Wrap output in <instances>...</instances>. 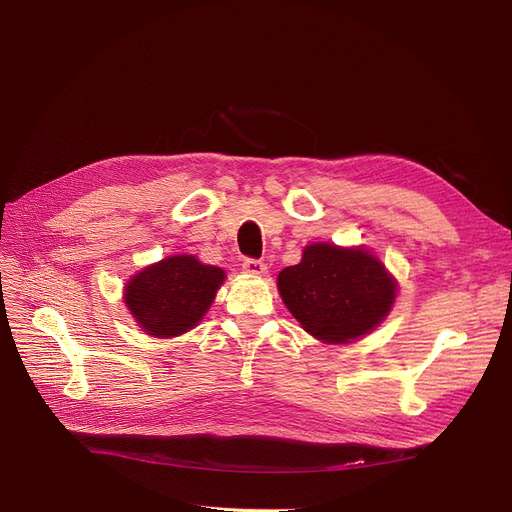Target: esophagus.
I'll use <instances>...</instances> for the list:
<instances>
[{"mask_svg": "<svg viewBox=\"0 0 512 512\" xmlns=\"http://www.w3.org/2000/svg\"><path fill=\"white\" fill-rule=\"evenodd\" d=\"M242 272L249 274V276H263L267 272V265L259 259H245L242 261Z\"/></svg>", "mask_w": 512, "mask_h": 512, "instance_id": "esophagus-1", "label": "esophagus"}]
</instances>
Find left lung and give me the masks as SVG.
<instances>
[{
	"mask_svg": "<svg viewBox=\"0 0 512 512\" xmlns=\"http://www.w3.org/2000/svg\"><path fill=\"white\" fill-rule=\"evenodd\" d=\"M284 305L299 324L324 342H348L369 334L388 315L396 284L365 249L311 245L299 265L278 276Z\"/></svg>",
	"mask_w": 512,
	"mask_h": 512,
	"instance_id": "1",
	"label": "left lung"
}]
</instances>
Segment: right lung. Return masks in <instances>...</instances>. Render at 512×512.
Listing matches in <instances>:
<instances>
[{
    "label": "right lung",
    "instance_id": "add662e5",
    "mask_svg": "<svg viewBox=\"0 0 512 512\" xmlns=\"http://www.w3.org/2000/svg\"><path fill=\"white\" fill-rule=\"evenodd\" d=\"M220 267L176 255L145 267L126 284V305L147 334L172 338L197 326L224 282Z\"/></svg>",
    "mask_w": 512,
    "mask_h": 512
}]
</instances>
